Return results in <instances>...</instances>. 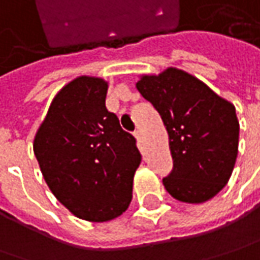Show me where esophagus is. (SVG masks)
I'll return each mask as SVG.
<instances>
[{
    "label": "esophagus",
    "instance_id": "1",
    "mask_svg": "<svg viewBox=\"0 0 260 260\" xmlns=\"http://www.w3.org/2000/svg\"><path fill=\"white\" fill-rule=\"evenodd\" d=\"M134 137L137 138L138 144H140V143L143 141V135H141V131H140V129H137V131H135V132H134Z\"/></svg>",
    "mask_w": 260,
    "mask_h": 260
}]
</instances>
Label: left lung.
Masks as SVG:
<instances>
[{"label": "left lung", "instance_id": "left-lung-1", "mask_svg": "<svg viewBox=\"0 0 260 260\" xmlns=\"http://www.w3.org/2000/svg\"><path fill=\"white\" fill-rule=\"evenodd\" d=\"M137 89L159 112L174 169L163 185L184 203H203L226 185L238 154L236 107L184 70L143 75Z\"/></svg>", "mask_w": 260, "mask_h": 260}]
</instances>
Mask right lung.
<instances>
[{"instance_id": "right-lung-1", "label": "right lung", "mask_w": 260, "mask_h": 260, "mask_svg": "<svg viewBox=\"0 0 260 260\" xmlns=\"http://www.w3.org/2000/svg\"><path fill=\"white\" fill-rule=\"evenodd\" d=\"M107 88L94 76L64 85L34 140L41 172L55 199L89 222L112 221L128 209L141 163L135 138L106 109Z\"/></svg>"}]
</instances>
